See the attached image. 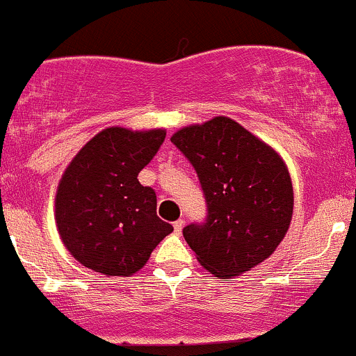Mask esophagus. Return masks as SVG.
Returning <instances> with one entry per match:
<instances>
[{
	"label": "esophagus",
	"mask_w": 356,
	"mask_h": 356,
	"mask_svg": "<svg viewBox=\"0 0 356 356\" xmlns=\"http://www.w3.org/2000/svg\"><path fill=\"white\" fill-rule=\"evenodd\" d=\"M182 227H184V220H182V218H179V220L174 222V232H175V234H181Z\"/></svg>",
	"instance_id": "obj_1"
}]
</instances>
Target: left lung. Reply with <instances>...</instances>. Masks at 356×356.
<instances>
[{
  "label": "left lung",
  "instance_id": "1",
  "mask_svg": "<svg viewBox=\"0 0 356 356\" xmlns=\"http://www.w3.org/2000/svg\"><path fill=\"white\" fill-rule=\"evenodd\" d=\"M170 141L198 174L207 220L182 234L210 274L231 279L270 257L293 217V184L274 148L229 117L175 132Z\"/></svg>",
  "mask_w": 356,
  "mask_h": 356
}]
</instances>
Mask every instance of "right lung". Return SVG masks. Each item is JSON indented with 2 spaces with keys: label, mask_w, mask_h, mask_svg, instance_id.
Wrapping results in <instances>:
<instances>
[{
  "label": "right lung",
  "mask_w": 356,
  "mask_h": 356,
  "mask_svg": "<svg viewBox=\"0 0 356 356\" xmlns=\"http://www.w3.org/2000/svg\"><path fill=\"white\" fill-rule=\"evenodd\" d=\"M165 134L103 129L68 163L56 189L55 220L63 245L84 267L129 277L174 231L156 215L155 191L138 181Z\"/></svg>",
  "instance_id": "add662e5"
}]
</instances>
